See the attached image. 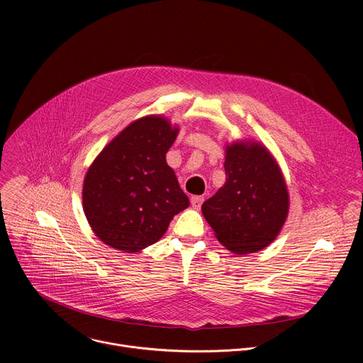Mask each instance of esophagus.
<instances>
[{
  "label": "esophagus",
  "mask_w": 363,
  "mask_h": 363,
  "mask_svg": "<svg viewBox=\"0 0 363 363\" xmlns=\"http://www.w3.org/2000/svg\"><path fill=\"white\" fill-rule=\"evenodd\" d=\"M202 202H203V196H202V195H194V196H191V205L194 206L195 210L199 208Z\"/></svg>",
  "instance_id": "34e87169"
}]
</instances>
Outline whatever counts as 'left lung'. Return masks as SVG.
I'll list each match as a JSON object with an SVG mask.
<instances>
[{"mask_svg":"<svg viewBox=\"0 0 363 363\" xmlns=\"http://www.w3.org/2000/svg\"><path fill=\"white\" fill-rule=\"evenodd\" d=\"M225 184L206 199L202 216L234 254L270 245L289 216V189L272 152L257 140L225 145Z\"/></svg>","mask_w":363,"mask_h":363,"instance_id":"left-lung-1","label":"left lung"}]
</instances>
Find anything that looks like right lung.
Returning <instances> with one entry per match:
<instances>
[{"mask_svg": "<svg viewBox=\"0 0 363 363\" xmlns=\"http://www.w3.org/2000/svg\"><path fill=\"white\" fill-rule=\"evenodd\" d=\"M178 125L161 115L129 123L89 167L83 181V211L106 245L138 252L167 233L171 220L189 206L167 152Z\"/></svg>", "mask_w": 363, "mask_h": 363, "instance_id": "obj_1", "label": "right lung"}]
</instances>
